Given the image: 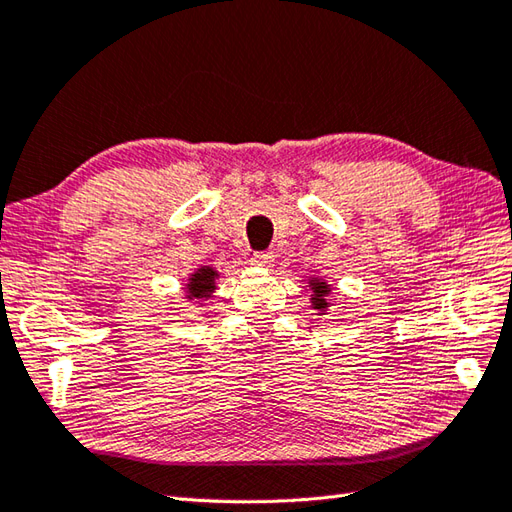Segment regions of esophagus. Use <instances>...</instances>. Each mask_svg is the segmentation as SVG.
I'll return each mask as SVG.
<instances>
[{
  "label": "esophagus",
  "mask_w": 512,
  "mask_h": 512,
  "mask_svg": "<svg viewBox=\"0 0 512 512\" xmlns=\"http://www.w3.org/2000/svg\"><path fill=\"white\" fill-rule=\"evenodd\" d=\"M254 267H269L271 263H274V254L271 252H258L252 256V260H249Z\"/></svg>",
  "instance_id": "obj_1"
}]
</instances>
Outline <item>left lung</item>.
<instances>
[{"mask_svg":"<svg viewBox=\"0 0 512 512\" xmlns=\"http://www.w3.org/2000/svg\"><path fill=\"white\" fill-rule=\"evenodd\" d=\"M311 287H313V304L317 306V309H322L324 311V306H326V295H328V289L324 282H311Z\"/></svg>","mask_w":512,"mask_h":512,"instance_id":"obj_1","label":"left lung"}]
</instances>
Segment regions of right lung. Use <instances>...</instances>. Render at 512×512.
<instances>
[{"label": "right lung", "instance_id": "1", "mask_svg": "<svg viewBox=\"0 0 512 512\" xmlns=\"http://www.w3.org/2000/svg\"><path fill=\"white\" fill-rule=\"evenodd\" d=\"M214 278H217V274L212 269H199L188 285L192 298H201V295L210 293L214 289Z\"/></svg>", "mask_w": 512, "mask_h": 512}]
</instances>
